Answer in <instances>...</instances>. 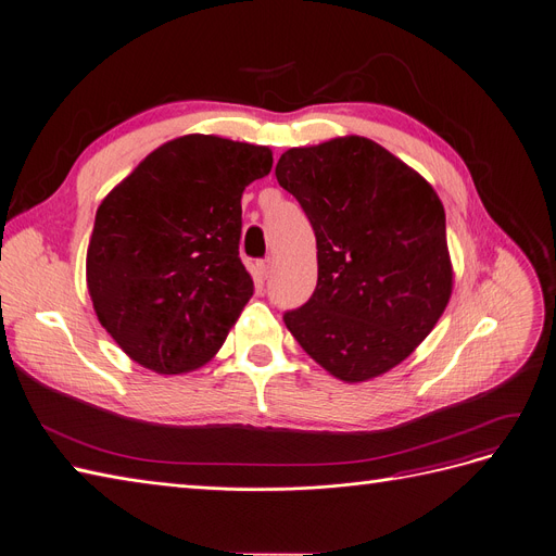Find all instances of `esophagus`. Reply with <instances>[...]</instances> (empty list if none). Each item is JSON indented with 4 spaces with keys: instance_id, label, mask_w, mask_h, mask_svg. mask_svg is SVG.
<instances>
[{
    "instance_id": "esophagus-1",
    "label": "esophagus",
    "mask_w": 556,
    "mask_h": 556,
    "mask_svg": "<svg viewBox=\"0 0 556 556\" xmlns=\"http://www.w3.org/2000/svg\"><path fill=\"white\" fill-rule=\"evenodd\" d=\"M273 267H275V261H273V258H265V261H261V263H258V270H261V275H263V277L270 275V273H273Z\"/></svg>"
}]
</instances>
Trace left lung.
<instances>
[{
	"instance_id": "8db88e82",
	"label": "left lung",
	"mask_w": 556,
	"mask_h": 556,
	"mask_svg": "<svg viewBox=\"0 0 556 556\" xmlns=\"http://www.w3.org/2000/svg\"><path fill=\"white\" fill-rule=\"evenodd\" d=\"M275 176L309 217L318 250L316 291L283 314L286 327L343 382L387 374L430 334L454 289L438 192L357 135L289 149Z\"/></svg>"
}]
</instances>
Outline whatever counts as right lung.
Here are the masks:
<instances>
[{"instance_id": "add662e5", "label": "right lung", "mask_w": 556, "mask_h": 556, "mask_svg": "<svg viewBox=\"0 0 556 556\" xmlns=\"http://www.w3.org/2000/svg\"><path fill=\"white\" fill-rule=\"evenodd\" d=\"M270 169L267 147L182 135L102 199L87 289L100 325L132 362L176 376L215 357L254 293L238 256L240 199Z\"/></svg>"}]
</instances>
